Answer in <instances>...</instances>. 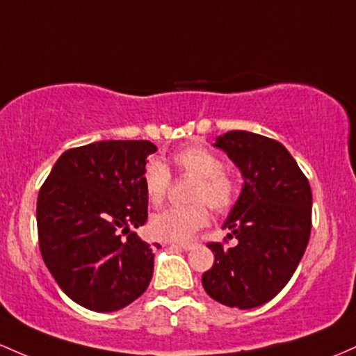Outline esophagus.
Returning <instances> with one entry per match:
<instances>
[{"instance_id":"esophagus-1","label":"esophagus","mask_w":356,"mask_h":356,"mask_svg":"<svg viewBox=\"0 0 356 356\" xmlns=\"http://www.w3.org/2000/svg\"><path fill=\"white\" fill-rule=\"evenodd\" d=\"M175 247L182 248V250H193L196 247V243H175Z\"/></svg>"}]
</instances>
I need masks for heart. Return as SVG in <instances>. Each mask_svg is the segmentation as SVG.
Listing matches in <instances>:
<instances>
[{
  "mask_svg": "<svg viewBox=\"0 0 356 356\" xmlns=\"http://www.w3.org/2000/svg\"><path fill=\"white\" fill-rule=\"evenodd\" d=\"M172 169L182 177H193L189 201L193 204L169 208L150 220L152 235L159 240L187 241L209 222V205L216 213L235 206L240 186L232 172L222 169V159L206 147L191 145L170 157ZM143 189L154 206L165 201L170 189V172L159 160H150L142 174Z\"/></svg>",
  "mask_w": 356,
  "mask_h": 356,
  "instance_id": "b5f03b06",
  "label": "heart"
}]
</instances>
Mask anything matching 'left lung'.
I'll return each instance as SVG.
<instances>
[{"instance_id":"obj_1","label":"left lung","mask_w":356,"mask_h":356,"mask_svg":"<svg viewBox=\"0 0 356 356\" xmlns=\"http://www.w3.org/2000/svg\"><path fill=\"white\" fill-rule=\"evenodd\" d=\"M214 145L240 167L245 184L225 221L228 238H236V245L209 241L214 264L202 273V287L225 306L252 309L286 287L306 252L311 186L277 140L233 130Z\"/></svg>"}]
</instances>
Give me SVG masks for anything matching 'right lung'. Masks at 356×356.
Segmentation results:
<instances>
[{
  "instance_id": "add662e5",
  "label": "right lung",
  "mask_w": 356,
  "mask_h": 356,
  "mask_svg": "<svg viewBox=\"0 0 356 356\" xmlns=\"http://www.w3.org/2000/svg\"><path fill=\"white\" fill-rule=\"evenodd\" d=\"M155 150L148 140L69 148L40 187L42 259L58 287L86 309L118 311L150 284L154 247L134 229L148 216L142 174Z\"/></svg>"
}]
</instances>
